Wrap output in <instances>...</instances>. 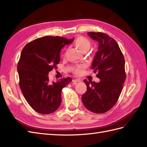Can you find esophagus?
Here are the masks:
<instances>
[{
	"label": "esophagus",
	"instance_id": "1",
	"mask_svg": "<svg viewBox=\"0 0 147 147\" xmlns=\"http://www.w3.org/2000/svg\"><path fill=\"white\" fill-rule=\"evenodd\" d=\"M81 80L80 79H73V82H75V83L81 82Z\"/></svg>",
	"mask_w": 147,
	"mask_h": 147
}]
</instances>
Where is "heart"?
<instances>
[{
  "instance_id": "obj_1",
  "label": "heart",
  "mask_w": 147,
  "mask_h": 147,
  "mask_svg": "<svg viewBox=\"0 0 147 147\" xmlns=\"http://www.w3.org/2000/svg\"><path fill=\"white\" fill-rule=\"evenodd\" d=\"M75 46L78 47L79 50L82 52H87L90 48L91 43L90 41L86 38L84 37H78L76 39L74 40V42ZM87 67V64L86 63H82L76 65L74 68V73L77 75L81 74L84 69Z\"/></svg>"
}]
</instances>
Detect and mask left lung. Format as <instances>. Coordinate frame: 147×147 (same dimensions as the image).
Here are the masks:
<instances>
[{
    "label": "left lung",
    "mask_w": 147,
    "mask_h": 147,
    "mask_svg": "<svg viewBox=\"0 0 147 147\" xmlns=\"http://www.w3.org/2000/svg\"><path fill=\"white\" fill-rule=\"evenodd\" d=\"M98 42V51L94 57L91 68L99 82L84 80L87 91L82 95L85 107L95 113L110 110L118 101L125 79V60L116 40L103 32L87 33Z\"/></svg>",
    "instance_id": "obj_1"
}]
</instances>
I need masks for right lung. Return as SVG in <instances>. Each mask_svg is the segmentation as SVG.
Masks as SVG:
<instances>
[{"instance_id": "add662e5", "label": "right lung", "mask_w": 147, "mask_h": 147, "mask_svg": "<svg viewBox=\"0 0 147 147\" xmlns=\"http://www.w3.org/2000/svg\"><path fill=\"white\" fill-rule=\"evenodd\" d=\"M74 39L44 36L27 44L17 66L20 87L31 107L40 114L55 111L61 102V90L72 81L71 78L52 81L49 73L60 63V51Z\"/></svg>"}]
</instances>
